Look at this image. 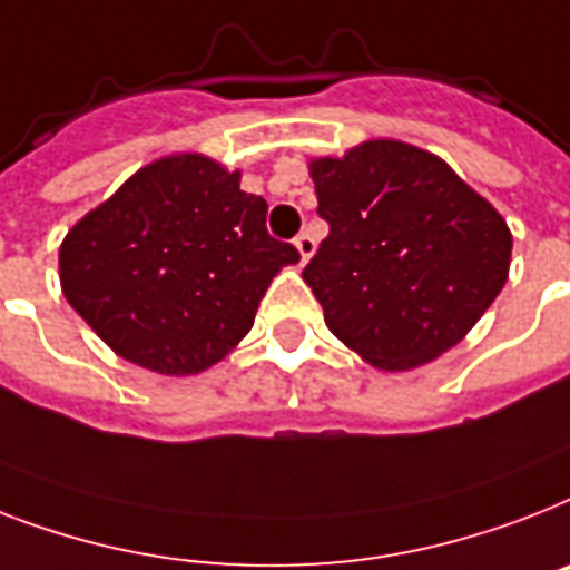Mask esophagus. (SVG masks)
<instances>
[{
    "label": "esophagus",
    "instance_id": "1",
    "mask_svg": "<svg viewBox=\"0 0 570 570\" xmlns=\"http://www.w3.org/2000/svg\"><path fill=\"white\" fill-rule=\"evenodd\" d=\"M295 248H298L301 254V263H307L309 257H313V252H316V239L309 237L307 230H301L298 237H295Z\"/></svg>",
    "mask_w": 570,
    "mask_h": 570
}]
</instances>
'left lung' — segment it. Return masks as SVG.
Returning a JSON list of instances; mask_svg holds the SVG:
<instances>
[{"label":"left lung","instance_id":"obj_1","mask_svg":"<svg viewBox=\"0 0 570 570\" xmlns=\"http://www.w3.org/2000/svg\"><path fill=\"white\" fill-rule=\"evenodd\" d=\"M309 175L331 234L304 281L336 340L406 372L478 325L507 284L512 234L442 157L368 140L309 160Z\"/></svg>","mask_w":570,"mask_h":570}]
</instances>
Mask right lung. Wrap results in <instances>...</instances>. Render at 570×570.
<instances>
[{
    "instance_id": "obj_1",
    "label": "right lung",
    "mask_w": 570,
    "mask_h": 570,
    "mask_svg": "<svg viewBox=\"0 0 570 570\" xmlns=\"http://www.w3.org/2000/svg\"><path fill=\"white\" fill-rule=\"evenodd\" d=\"M266 202L205 155L142 166L60 243V286L128 363L198 374L245 333L295 245L272 239Z\"/></svg>"
}]
</instances>
